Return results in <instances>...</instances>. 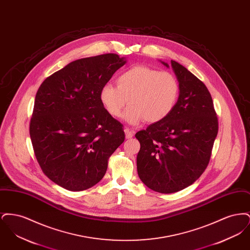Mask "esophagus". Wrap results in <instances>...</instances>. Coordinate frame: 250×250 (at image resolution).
<instances>
[{
    "label": "esophagus",
    "mask_w": 250,
    "mask_h": 250,
    "mask_svg": "<svg viewBox=\"0 0 250 250\" xmlns=\"http://www.w3.org/2000/svg\"><path fill=\"white\" fill-rule=\"evenodd\" d=\"M125 138L126 139H131L134 136V131L130 130L129 128H125Z\"/></svg>",
    "instance_id": "34e87169"
}]
</instances>
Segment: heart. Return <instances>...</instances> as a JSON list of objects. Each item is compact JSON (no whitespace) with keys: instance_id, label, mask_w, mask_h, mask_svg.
<instances>
[{"instance_id":"heart-1","label":"heart","mask_w":250,"mask_h":250,"mask_svg":"<svg viewBox=\"0 0 250 250\" xmlns=\"http://www.w3.org/2000/svg\"><path fill=\"white\" fill-rule=\"evenodd\" d=\"M116 84H105L101 88L100 101L111 116L118 117L128 99L130 105L123 118L131 125L143 120L148 124L161 122L172 112L178 101L180 85L170 72L136 65L122 73Z\"/></svg>"}]
</instances>
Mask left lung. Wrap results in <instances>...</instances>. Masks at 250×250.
<instances>
[{"instance_id":"1","label":"left lung","mask_w":250,"mask_h":250,"mask_svg":"<svg viewBox=\"0 0 250 250\" xmlns=\"http://www.w3.org/2000/svg\"><path fill=\"white\" fill-rule=\"evenodd\" d=\"M165 66L168 64L161 62ZM180 93L166 119L136 133L139 177L152 190L169 194L200 178L208 166L218 121L210 92L185 66L171 61Z\"/></svg>"}]
</instances>
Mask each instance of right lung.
<instances>
[{
	"label": "right lung",
	"mask_w": 250,
	"mask_h": 250,
	"mask_svg": "<svg viewBox=\"0 0 250 250\" xmlns=\"http://www.w3.org/2000/svg\"><path fill=\"white\" fill-rule=\"evenodd\" d=\"M126 61L114 53L74 61L40 85L30 123L45 175L70 191L104 177L109 156L125 141L123 125L100 101V90Z\"/></svg>",
	"instance_id": "obj_1"
}]
</instances>
